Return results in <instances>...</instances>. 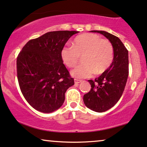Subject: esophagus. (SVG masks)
<instances>
[{
    "label": "esophagus",
    "mask_w": 147,
    "mask_h": 147,
    "mask_svg": "<svg viewBox=\"0 0 147 147\" xmlns=\"http://www.w3.org/2000/svg\"><path fill=\"white\" fill-rule=\"evenodd\" d=\"M81 82V80L77 79H75V84H79V83H80Z\"/></svg>",
    "instance_id": "1"
}]
</instances>
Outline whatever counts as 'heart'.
<instances>
[{
	"mask_svg": "<svg viewBox=\"0 0 147 147\" xmlns=\"http://www.w3.org/2000/svg\"><path fill=\"white\" fill-rule=\"evenodd\" d=\"M113 45L99 35L85 33L76 37L72 46H65L61 50V58L66 66L73 67L83 56L84 64L79 65L70 71L72 77L83 79L98 75L105 72L113 60Z\"/></svg>",
	"mask_w": 147,
	"mask_h": 147,
	"instance_id": "1",
	"label": "heart"
}]
</instances>
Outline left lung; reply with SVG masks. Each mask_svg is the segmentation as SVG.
I'll use <instances>...</instances> for the list:
<instances>
[{
    "label": "left lung",
    "mask_w": 147,
    "mask_h": 147,
    "mask_svg": "<svg viewBox=\"0 0 147 147\" xmlns=\"http://www.w3.org/2000/svg\"><path fill=\"white\" fill-rule=\"evenodd\" d=\"M105 36L113 45V62L95 81L88 80L91 90L83 96L85 105L92 111L102 113L116 105L121 97L129 73L128 51L117 36L105 31L92 30Z\"/></svg>",
    "instance_id": "1"
}]
</instances>
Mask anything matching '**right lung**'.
Returning <instances> with one entry per match:
<instances>
[{"label":"right lung","mask_w":147,"mask_h":147,"mask_svg":"<svg viewBox=\"0 0 147 147\" xmlns=\"http://www.w3.org/2000/svg\"><path fill=\"white\" fill-rule=\"evenodd\" d=\"M78 31H53L29 40L17 58L20 90L29 105L49 113L62 107L66 90L75 84L61 58L66 42Z\"/></svg>","instance_id":"add662e5"}]
</instances>
